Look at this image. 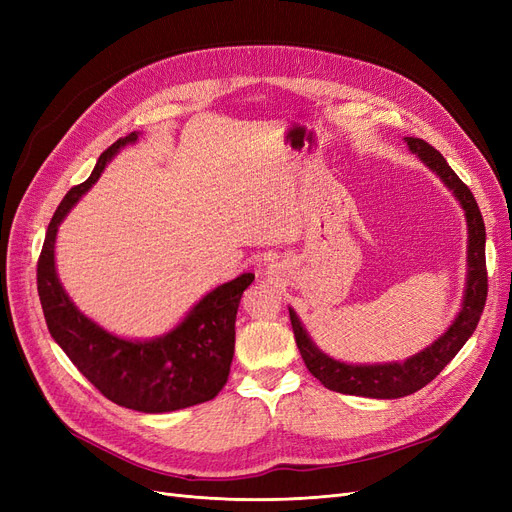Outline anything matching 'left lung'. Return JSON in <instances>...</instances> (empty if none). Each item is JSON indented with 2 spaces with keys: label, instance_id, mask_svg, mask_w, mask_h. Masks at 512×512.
<instances>
[{
  "label": "left lung",
  "instance_id": "left-lung-1",
  "mask_svg": "<svg viewBox=\"0 0 512 512\" xmlns=\"http://www.w3.org/2000/svg\"><path fill=\"white\" fill-rule=\"evenodd\" d=\"M406 143L412 153H416L433 173H436L448 188L453 190L457 200L466 211L468 220V284L463 294L461 312L448 331L433 342L423 352L414 354L404 363H386V365H346L331 356L320 352L312 339L307 337L297 314L290 309V324L297 339L299 352L309 369V374L318 378L327 389L361 395L374 399H397L421 391L425 384L436 378L440 371L455 359V354L468 342L474 333L480 314L487 301V265H485V222L470 188L463 183L455 170L448 166L438 149H433L423 138L408 136Z\"/></svg>",
  "mask_w": 512,
  "mask_h": 512
}]
</instances>
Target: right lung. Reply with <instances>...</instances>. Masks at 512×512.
Returning <instances> with one entry per match:
<instances>
[{
    "mask_svg": "<svg viewBox=\"0 0 512 512\" xmlns=\"http://www.w3.org/2000/svg\"><path fill=\"white\" fill-rule=\"evenodd\" d=\"M138 138L130 132L108 147L91 177L61 200L46 230L38 258V294L46 327L76 369L113 404L158 414L190 408L218 395L235 354V320L243 290L254 273L222 284L200 299L175 331L151 342H128L85 318L61 288L55 273L57 226L104 170L106 162Z\"/></svg>",
    "mask_w": 512,
    "mask_h": 512,
    "instance_id": "add662e5",
    "label": "right lung"
}]
</instances>
